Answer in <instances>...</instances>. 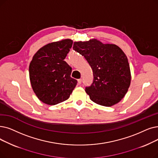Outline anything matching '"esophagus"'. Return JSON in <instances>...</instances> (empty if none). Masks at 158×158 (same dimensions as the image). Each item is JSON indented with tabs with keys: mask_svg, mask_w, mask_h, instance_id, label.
<instances>
[{
	"mask_svg": "<svg viewBox=\"0 0 158 158\" xmlns=\"http://www.w3.org/2000/svg\"><path fill=\"white\" fill-rule=\"evenodd\" d=\"M77 81H78V85H81V83H82V79H78Z\"/></svg>",
	"mask_w": 158,
	"mask_h": 158,
	"instance_id": "34e87169",
	"label": "esophagus"
}]
</instances>
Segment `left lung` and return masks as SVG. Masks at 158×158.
Instances as JSON below:
<instances>
[{"label":"left lung","instance_id":"left-lung-1","mask_svg":"<svg viewBox=\"0 0 158 158\" xmlns=\"http://www.w3.org/2000/svg\"><path fill=\"white\" fill-rule=\"evenodd\" d=\"M73 50L91 66L94 81L85 91L95 103L112 106L125 97L131 81L128 59L120 48L114 44H104L92 39L74 42Z\"/></svg>","mask_w":158,"mask_h":158}]
</instances>
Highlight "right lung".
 I'll return each mask as SVG.
<instances>
[{
	"mask_svg": "<svg viewBox=\"0 0 158 158\" xmlns=\"http://www.w3.org/2000/svg\"><path fill=\"white\" fill-rule=\"evenodd\" d=\"M70 39L43 46L34 55L29 66L31 85L38 99L55 105L70 98L77 81L70 77L72 68L64 59L72 46Z\"/></svg>",
	"mask_w": 158,
	"mask_h": 158,
	"instance_id": "obj_1",
	"label": "right lung"
}]
</instances>
